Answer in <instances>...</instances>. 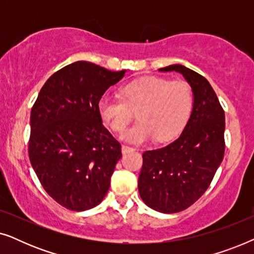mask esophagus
<instances>
[{
    "label": "esophagus",
    "instance_id": "obj_1",
    "mask_svg": "<svg viewBox=\"0 0 254 254\" xmlns=\"http://www.w3.org/2000/svg\"><path fill=\"white\" fill-rule=\"evenodd\" d=\"M134 150H136V149H134V148H131V147H128V145H123V148H121V151H123L124 155H126V154H128V152L134 151Z\"/></svg>",
    "mask_w": 254,
    "mask_h": 254
}]
</instances>
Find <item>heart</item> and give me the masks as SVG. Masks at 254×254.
Wrapping results in <instances>:
<instances>
[{
    "label": "heart",
    "instance_id": "1",
    "mask_svg": "<svg viewBox=\"0 0 254 254\" xmlns=\"http://www.w3.org/2000/svg\"><path fill=\"white\" fill-rule=\"evenodd\" d=\"M120 97H103L98 111L111 129L123 133L133 119V111L137 110L140 120L121 136L131 143H144L155 137L159 142L171 140L182 131L193 107V93L186 82H171L159 76H144L127 83L121 88Z\"/></svg>",
    "mask_w": 254,
    "mask_h": 254
}]
</instances>
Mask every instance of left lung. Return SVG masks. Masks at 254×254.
<instances>
[{"instance_id": "8db88e82", "label": "left lung", "mask_w": 254, "mask_h": 254, "mask_svg": "<svg viewBox=\"0 0 254 254\" xmlns=\"http://www.w3.org/2000/svg\"><path fill=\"white\" fill-rule=\"evenodd\" d=\"M158 70L180 72L193 91L192 112L179 137L142 155L141 199L152 209L171 214L189 208L209 187L224 156L225 117L203 76L182 64Z\"/></svg>"}]
</instances>
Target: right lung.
Masks as SVG:
<instances>
[{
    "mask_svg": "<svg viewBox=\"0 0 254 254\" xmlns=\"http://www.w3.org/2000/svg\"><path fill=\"white\" fill-rule=\"evenodd\" d=\"M125 72L74 62L47 79L31 110V165L48 195L67 209H91L110 189L123 155L103 126L98 103Z\"/></svg>",
    "mask_w": 254,
    "mask_h": 254,
    "instance_id": "right-lung-1",
    "label": "right lung"
}]
</instances>
